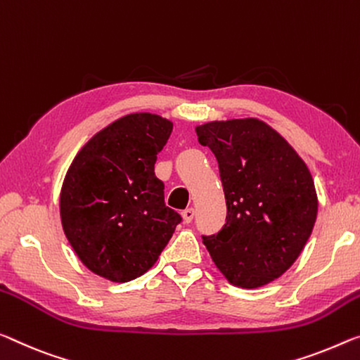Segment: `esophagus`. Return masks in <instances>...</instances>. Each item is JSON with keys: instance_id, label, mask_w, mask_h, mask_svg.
Wrapping results in <instances>:
<instances>
[{"instance_id": "1", "label": "esophagus", "mask_w": 360, "mask_h": 360, "mask_svg": "<svg viewBox=\"0 0 360 360\" xmlns=\"http://www.w3.org/2000/svg\"><path fill=\"white\" fill-rule=\"evenodd\" d=\"M181 217H184V220L186 224H190L193 219H195V209L193 207H188V209H185L184 212H181Z\"/></svg>"}]
</instances>
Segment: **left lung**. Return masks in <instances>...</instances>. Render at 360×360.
<instances>
[{"label":"left lung","mask_w":360,"mask_h":360,"mask_svg":"<svg viewBox=\"0 0 360 360\" xmlns=\"http://www.w3.org/2000/svg\"><path fill=\"white\" fill-rule=\"evenodd\" d=\"M214 153L226 202L219 233L202 235L212 261L231 283L257 288L300 256L317 217L311 172L283 138L257 119L196 127Z\"/></svg>","instance_id":"1"}]
</instances>
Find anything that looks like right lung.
<instances>
[{
  "instance_id": "obj_1",
  "label": "right lung",
  "mask_w": 360,
  "mask_h": 360,
  "mask_svg": "<svg viewBox=\"0 0 360 360\" xmlns=\"http://www.w3.org/2000/svg\"><path fill=\"white\" fill-rule=\"evenodd\" d=\"M172 122L156 114L115 120L80 149L60 191L64 233L91 272L130 281L149 270L181 215L154 174Z\"/></svg>"
}]
</instances>
